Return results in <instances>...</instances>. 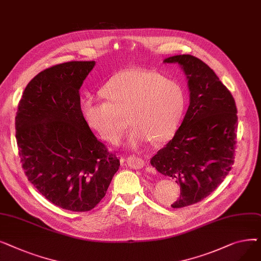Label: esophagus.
<instances>
[{
    "instance_id": "1",
    "label": "esophagus",
    "mask_w": 261,
    "mask_h": 261,
    "mask_svg": "<svg viewBox=\"0 0 261 261\" xmlns=\"http://www.w3.org/2000/svg\"><path fill=\"white\" fill-rule=\"evenodd\" d=\"M126 163L130 168H133V169H142L145 167L144 160H142L139 156H135V155L127 158Z\"/></svg>"
}]
</instances>
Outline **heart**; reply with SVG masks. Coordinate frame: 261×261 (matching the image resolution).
Here are the masks:
<instances>
[{
	"instance_id": "obj_1",
	"label": "heart",
	"mask_w": 261,
	"mask_h": 261,
	"mask_svg": "<svg viewBox=\"0 0 261 261\" xmlns=\"http://www.w3.org/2000/svg\"><path fill=\"white\" fill-rule=\"evenodd\" d=\"M108 100L92 98L81 105L88 125L109 143L116 144L129 127L134 130L131 145L151 140L154 144L169 141L180 125L185 108L182 88L163 75L127 68L110 78L100 90Z\"/></svg>"
}]
</instances>
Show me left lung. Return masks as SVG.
Instances as JSON below:
<instances>
[{"label": "left lung", "instance_id": "obj_1", "mask_svg": "<svg viewBox=\"0 0 261 261\" xmlns=\"http://www.w3.org/2000/svg\"><path fill=\"white\" fill-rule=\"evenodd\" d=\"M164 63L179 64L189 90V107L173 139L150 160L160 173L180 185L171 207L195 204L220 185L234 164L237 108L230 92L212 68L191 55Z\"/></svg>", "mask_w": 261, "mask_h": 261}]
</instances>
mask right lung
I'll list each match as a JSON object with an SVG mask.
<instances>
[{
  "label": "right lung",
  "instance_id": "add662e5",
  "mask_svg": "<svg viewBox=\"0 0 261 261\" xmlns=\"http://www.w3.org/2000/svg\"><path fill=\"white\" fill-rule=\"evenodd\" d=\"M94 66L71 61L39 73L25 88L16 116L27 179L49 202L73 212L94 208L120 165L82 115L79 90Z\"/></svg>",
  "mask_w": 261,
  "mask_h": 261
}]
</instances>
